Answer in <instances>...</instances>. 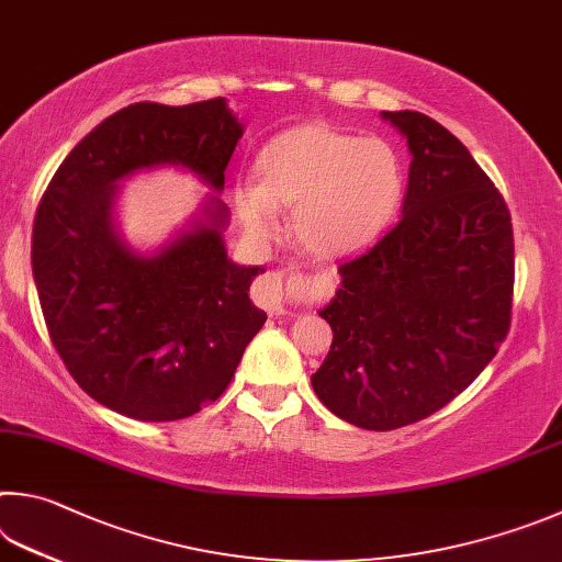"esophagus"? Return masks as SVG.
Segmentation results:
<instances>
[{"instance_id":"1","label":"esophagus","mask_w":562,"mask_h":562,"mask_svg":"<svg viewBox=\"0 0 562 562\" xmlns=\"http://www.w3.org/2000/svg\"><path fill=\"white\" fill-rule=\"evenodd\" d=\"M303 291H306L308 296H318L316 283L311 281L303 283ZM256 301H259V306L263 311L276 313V316L286 311V276L281 271L263 273L259 283H256Z\"/></svg>"}]
</instances>
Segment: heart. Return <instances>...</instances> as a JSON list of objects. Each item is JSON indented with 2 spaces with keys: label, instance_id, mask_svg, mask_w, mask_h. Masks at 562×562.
I'll return each instance as SVG.
<instances>
[{
  "label": "heart",
  "instance_id": "heart-1",
  "mask_svg": "<svg viewBox=\"0 0 562 562\" xmlns=\"http://www.w3.org/2000/svg\"><path fill=\"white\" fill-rule=\"evenodd\" d=\"M259 184L234 192L254 236H269L276 210L293 212V236L318 259H346L387 229L405 194V167L380 137L303 123L273 135L256 155Z\"/></svg>",
  "mask_w": 562,
  "mask_h": 562
}]
</instances>
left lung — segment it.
Instances as JSON below:
<instances>
[{
  "label": "left lung",
  "instance_id": "obj_1",
  "mask_svg": "<svg viewBox=\"0 0 562 562\" xmlns=\"http://www.w3.org/2000/svg\"><path fill=\"white\" fill-rule=\"evenodd\" d=\"M407 137L402 220L342 261L318 316L333 346L311 378L333 415L387 431L435 415L479 378L514 308V226L504 196L445 125L382 111Z\"/></svg>",
  "mask_w": 562,
  "mask_h": 562
}]
</instances>
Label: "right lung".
<instances>
[{
  "mask_svg": "<svg viewBox=\"0 0 562 562\" xmlns=\"http://www.w3.org/2000/svg\"><path fill=\"white\" fill-rule=\"evenodd\" d=\"M244 133L224 98L133 103L58 165L38 202L32 271L54 348L86 395L143 422L192 417L229 385L266 313L249 299L261 266L226 256V204L153 256L113 226L123 177L180 165L216 192Z\"/></svg>",
  "mask_w": 562,
  "mask_h": 562,
  "instance_id": "right-lung-1",
  "label": "right lung"
}]
</instances>
